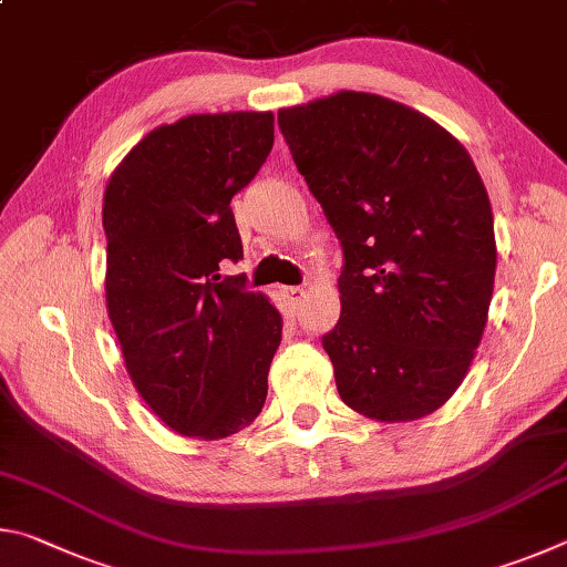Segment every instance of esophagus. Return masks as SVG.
<instances>
[{"instance_id":"esophagus-1","label":"esophagus","mask_w":567,"mask_h":567,"mask_svg":"<svg viewBox=\"0 0 567 567\" xmlns=\"http://www.w3.org/2000/svg\"><path fill=\"white\" fill-rule=\"evenodd\" d=\"M282 295L287 297V302H290L292 310H300V305L305 300L302 287H282Z\"/></svg>"}]
</instances>
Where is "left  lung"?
<instances>
[{
    "instance_id": "left-lung-1",
    "label": "left lung",
    "mask_w": 567,
    "mask_h": 567,
    "mask_svg": "<svg viewBox=\"0 0 567 567\" xmlns=\"http://www.w3.org/2000/svg\"><path fill=\"white\" fill-rule=\"evenodd\" d=\"M342 247L340 320L322 334L344 405L405 422L473 362L495 280L493 209L465 147L425 114L338 92L277 112Z\"/></svg>"
}]
</instances>
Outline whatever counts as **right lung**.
<instances>
[{"label": "right lung", "mask_w": 567, "mask_h": 567, "mask_svg": "<svg viewBox=\"0 0 567 567\" xmlns=\"http://www.w3.org/2000/svg\"><path fill=\"white\" fill-rule=\"evenodd\" d=\"M272 142V112L189 114L150 132L104 192L112 328L134 388L179 435H235L265 405L282 318L219 267L243 260L229 203Z\"/></svg>", "instance_id": "obj_1"}]
</instances>
